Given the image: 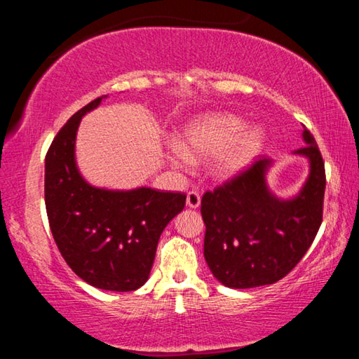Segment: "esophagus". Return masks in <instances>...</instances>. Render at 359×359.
Segmentation results:
<instances>
[{"label":"esophagus","mask_w":359,"mask_h":359,"mask_svg":"<svg viewBox=\"0 0 359 359\" xmlns=\"http://www.w3.org/2000/svg\"><path fill=\"white\" fill-rule=\"evenodd\" d=\"M187 205L190 209H198L201 205V194L198 191H188L187 193Z\"/></svg>","instance_id":"esophagus-1"}]
</instances>
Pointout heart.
<instances>
[{"label": "heart", "instance_id": "obj_1", "mask_svg": "<svg viewBox=\"0 0 359 359\" xmlns=\"http://www.w3.org/2000/svg\"><path fill=\"white\" fill-rule=\"evenodd\" d=\"M184 144L169 141L166 156L175 169L193 166L194 158L214 156L212 169L223 179L244 172L264 145V131L257 125H244L239 117L226 112L204 114L188 121L182 133Z\"/></svg>", "mask_w": 359, "mask_h": 359}]
</instances>
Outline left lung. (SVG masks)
Masks as SVG:
<instances>
[{
	"label": "left lung",
	"mask_w": 359,
	"mask_h": 359,
	"mask_svg": "<svg viewBox=\"0 0 359 359\" xmlns=\"http://www.w3.org/2000/svg\"><path fill=\"white\" fill-rule=\"evenodd\" d=\"M302 141L306 145L293 154L309 161V175L291 198H278L267 185L274 165L269 158L203 196L204 258L224 287L245 290L276 283L299 263L317 236L325 163L307 128Z\"/></svg>",
	"instance_id": "left-lung-1"
}]
</instances>
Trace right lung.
<instances>
[{
  "label": "right lung",
  "mask_w": 359,
  "mask_h": 359,
  "mask_svg": "<svg viewBox=\"0 0 359 359\" xmlns=\"http://www.w3.org/2000/svg\"><path fill=\"white\" fill-rule=\"evenodd\" d=\"M58 131L46 156V209L53 239L76 276L95 288L135 291L147 282L163 229L184 210L185 194L149 187L111 190L85 180L76 161V136L85 114Z\"/></svg>",
  "instance_id": "obj_1"
}]
</instances>
